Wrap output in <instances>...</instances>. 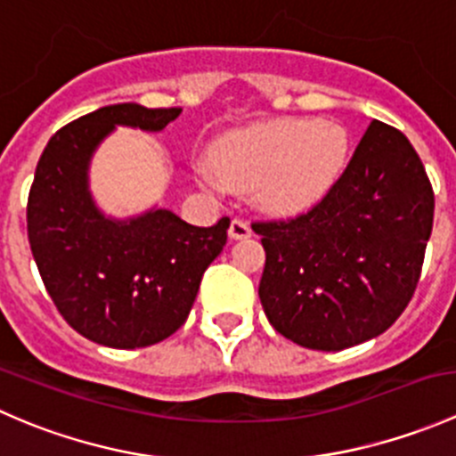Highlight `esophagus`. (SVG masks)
Listing matches in <instances>:
<instances>
[{
  "label": "esophagus",
  "instance_id": "obj_1",
  "mask_svg": "<svg viewBox=\"0 0 456 456\" xmlns=\"http://www.w3.org/2000/svg\"><path fill=\"white\" fill-rule=\"evenodd\" d=\"M249 236H251L249 223L240 218H233L232 224H229V238H233V240H242V238H249Z\"/></svg>",
  "mask_w": 456,
  "mask_h": 456
}]
</instances>
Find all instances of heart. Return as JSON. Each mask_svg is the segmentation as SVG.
I'll return each instance as SVG.
<instances>
[{
  "instance_id": "obj_1",
  "label": "heart",
  "mask_w": 456,
  "mask_h": 456,
  "mask_svg": "<svg viewBox=\"0 0 456 456\" xmlns=\"http://www.w3.org/2000/svg\"><path fill=\"white\" fill-rule=\"evenodd\" d=\"M348 156V136L338 123L278 118L236 130L202 160L196 178L205 190L254 191L269 214L291 216L324 199Z\"/></svg>"
}]
</instances>
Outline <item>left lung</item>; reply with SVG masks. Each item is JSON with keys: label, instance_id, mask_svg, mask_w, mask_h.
I'll use <instances>...</instances> for the list:
<instances>
[{"label": "left lung", "instance_id": "left-lung-1", "mask_svg": "<svg viewBox=\"0 0 456 456\" xmlns=\"http://www.w3.org/2000/svg\"><path fill=\"white\" fill-rule=\"evenodd\" d=\"M435 194L419 154L372 121L329 194L306 214L254 223L271 326L314 351H342L395 324L419 282Z\"/></svg>", "mask_w": 456, "mask_h": 456}]
</instances>
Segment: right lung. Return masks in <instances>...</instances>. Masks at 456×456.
I'll return each mask as SVG.
<instances>
[{
  "mask_svg": "<svg viewBox=\"0 0 456 456\" xmlns=\"http://www.w3.org/2000/svg\"><path fill=\"white\" fill-rule=\"evenodd\" d=\"M178 114L105 105L61 127L37 163L26 207L37 269L63 320L103 346L142 348L176 333L227 242V216L214 227H194L169 209L114 220L87 190L92 154L114 127L159 132Z\"/></svg>",
  "mask_w": 456,
  "mask_h": 456,
  "instance_id": "right-lung-1",
  "label": "right lung"
}]
</instances>
